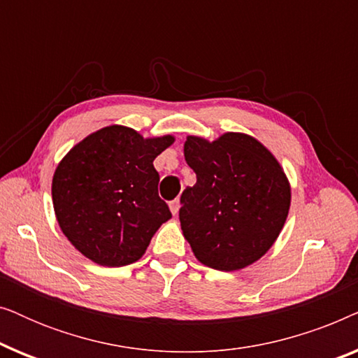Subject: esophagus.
Instances as JSON below:
<instances>
[{"mask_svg":"<svg viewBox=\"0 0 358 358\" xmlns=\"http://www.w3.org/2000/svg\"><path fill=\"white\" fill-rule=\"evenodd\" d=\"M169 207H171V212H173V215H178V213H179V208H180L179 199H174L173 202L169 203Z\"/></svg>","mask_w":358,"mask_h":358,"instance_id":"esophagus-1","label":"esophagus"}]
</instances>
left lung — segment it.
<instances>
[{
    "instance_id": "1",
    "label": "left lung",
    "mask_w": 358,
    "mask_h": 358,
    "mask_svg": "<svg viewBox=\"0 0 358 358\" xmlns=\"http://www.w3.org/2000/svg\"><path fill=\"white\" fill-rule=\"evenodd\" d=\"M184 156L197 176L180 195L179 220L195 257L217 271L256 262L280 234L290 185L280 164L252 136H187Z\"/></svg>"
}]
</instances>
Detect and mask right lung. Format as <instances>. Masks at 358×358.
Returning <instances> with one entry per match:
<instances>
[{
    "instance_id": "1",
    "label": "right lung",
    "mask_w": 358,
    "mask_h": 358,
    "mask_svg": "<svg viewBox=\"0 0 358 358\" xmlns=\"http://www.w3.org/2000/svg\"><path fill=\"white\" fill-rule=\"evenodd\" d=\"M171 135L143 138L122 125L80 141L53 174V208L62 231L83 256L120 267L143 256L161 224L171 218L159 199L156 156Z\"/></svg>"
}]
</instances>
